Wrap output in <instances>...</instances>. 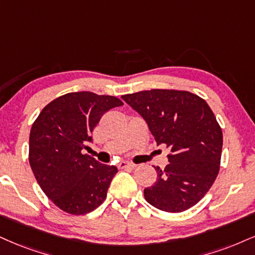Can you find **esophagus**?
<instances>
[{
  "mask_svg": "<svg viewBox=\"0 0 255 255\" xmlns=\"http://www.w3.org/2000/svg\"><path fill=\"white\" fill-rule=\"evenodd\" d=\"M136 164H133V163H130V162H125V161H122L121 163H118V168L119 169H125V168H134Z\"/></svg>",
  "mask_w": 255,
  "mask_h": 255,
  "instance_id": "esophagus-1",
  "label": "esophagus"
}]
</instances>
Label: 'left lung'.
I'll return each instance as SVG.
<instances>
[{
    "label": "left lung",
    "mask_w": 255,
    "mask_h": 255,
    "mask_svg": "<svg viewBox=\"0 0 255 255\" xmlns=\"http://www.w3.org/2000/svg\"><path fill=\"white\" fill-rule=\"evenodd\" d=\"M139 113L157 145L170 149L164 170L144 189L155 208L181 213L202 199L219 174L222 131L208 104L187 91L150 90L122 96Z\"/></svg>",
    "instance_id": "obj_1"
}]
</instances>
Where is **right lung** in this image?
I'll return each mask as SVG.
<instances>
[{
  "label": "right lung",
  "mask_w": 255,
  "mask_h": 255,
  "mask_svg": "<svg viewBox=\"0 0 255 255\" xmlns=\"http://www.w3.org/2000/svg\"><path fill=\"white\" fill-rule=\"evenodd\" d=\"M122 105L112 96L67 93L49 103L31 127V170L47 197L68 214H87L105 200L117 168L81 151L92 143L91 133L104 113Z\"/></svg>",
  "instance_id": "1"
}]
</instances>
